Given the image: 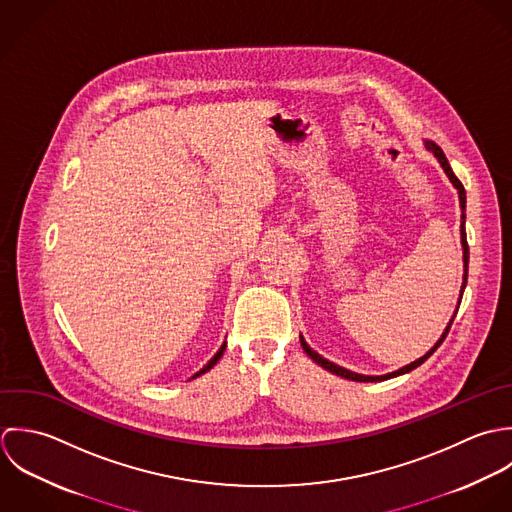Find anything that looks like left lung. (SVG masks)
Returning <instances> with one entry per match:
<instances>
[{
  "mask_svg": "<svg viewBox=\"0 0 512 512\" xmlns=\"http://www.w3.org/2000/svg\"><path fill=\"white\" fill-rule=\"evenodd\" d=\"M425 146H427V150L429 152H433L435 154V158L439 160V164H441V168L445 170V174L449 176V180H451V184L457 188V192H459V202H461V209H465V188H463V184L459 182V178L453 174V170H451V166H449V162H447V158H445V154H443V150L435 144V142H431V140H427L425 142ZM461 243H463V263H465V275H463V287H461V297H463V291H465V285H467V267H469V245H467V235H465V213L461 215ZM461 303V301H459ZM459 310V307H457ZM455 318V316H453ZM453 318H451V322H449V326L445 328V332H443V336L437 340V344L425 354V356H421L419 360H415V362H411L408 366H404V368H400L398 372H392V374H386V376H362V374H354V372H350V370H346V368H340V366H336V364H332V362H328L326 358H322L320 354H316L310 346H308L307 342H305V338L301 336V344H303V350L307 352L308 356L318 364V366H322L324 370H328V372H332V374H336V376H340V378H346V380H352V382H382V380H388V378H396V376H402V374H408L411 372L413 368H417V366H421L439 346H441V342L445 340V336H447V332H449V328H451V324H453Z\"/></svg>",
  "mask_w": 512,
  "mask_h": 512,
  "instance_id": "1",
  "label": "left lung"
}]
</instances>
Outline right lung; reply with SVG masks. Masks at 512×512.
I'll return each instance as SVG.
<instances>
[{
  "label": "right lung",
  "mask_w": 512,
  "mask_h": 512,
  "mask_svg": "<svg viewBox=\"0 0 512 512\" xmlns=\"http://www.w3.org/2000/svg\"><path fill=\"white\" fill-rule=\"evenodd\" d=\"M223 350H225V344H223V346H221V348H219V350H217V354H215V356H213V358H211V360H209V362H207V364H205L204 368H202V370H200V372H198V374H194V376H192V378H198V376H202V374H205V372H207V370H211V368H213V366H215V364H217V360H219V358H221V356H223Z\"/></svg>",
  "instance_id": "obj_1"
}]
</instances>
